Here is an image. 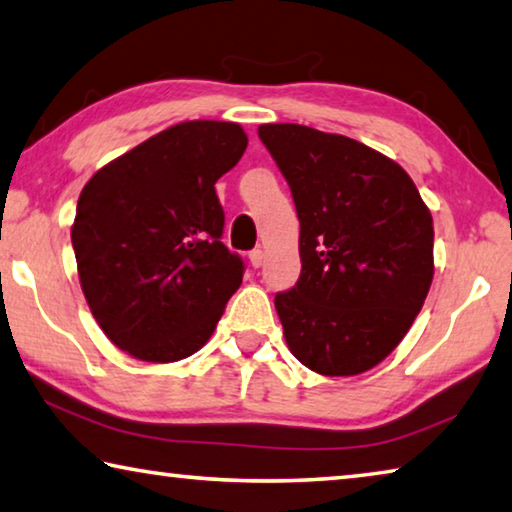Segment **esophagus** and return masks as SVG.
<instances>
[{
	"label": "esophagus",
	"mask_w": 512,
	"mask_h": 512,
	"mask_svg": "<svg viewBox=\"0 0 512 512\" xmlns=\"http://www.w3.org/2000/svg\"><path fill=\"white\" fill-rule=\"evenodd\" d=\"M248 259H250V264H253V268H259V266L264 264V250H262V248L250 250V253H248Z\"/></svg>",
	"instance_id": "esophagus-1"
}]
</instances>
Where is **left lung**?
Here are the masks:
<instances>
[{"label":"left lung","mask_w":512,"mask_h":512,"mask_svg":"<svg viewBox=\"0 0 512 512\" xmlns=\"http://www.w3.org/2000/svg\"><path fill=\"white\" fill-rule=\"evenodd\" d=\"M259 140L287 178L302 271L275 296L302 366L350 377L384 361L433 280V221L400 164L343 135L264 124Z\"/></svg>","instance_id":"obj_1"}]
</instances>
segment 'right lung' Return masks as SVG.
Returning <instances> with one entry per match:
<instances>
[{"mask_svg":"<svg viewBox=\"0 0 512 512\" xmlns=\"http://www.w3.org/2000/svg\"><path fill=\"white\" fill-rule=\"evenodd\" d=\"M244 128L183 121L99 169L72 225L81 289L108 339L169 363L203 348L244 277L223 246L214 183L241 160Z\"/></svg>","mask_w":512,"mask_h":512,"instance_id":"obj_1","label":"right lung"}]
</instances>
